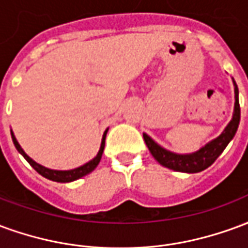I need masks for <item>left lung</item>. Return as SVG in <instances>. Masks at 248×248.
Here are the masks:
<instances>
[{
  "mask_svg": "<svg viewBox=\"0 0 248 248\" xmlns=\"http://www.w3.org/2000/svg\"><path fill=\"white\" fill-rule=\"evenodd\" d=\"M232 83H234L235 93L232 118L229 122V124L224 127L223 131L220 133V135L214 138L213 140L207 142L199 150L194 151V153H188V154H178V153H174V151H170L165 149V147H162L151 137L143 133V140L146 142V146L149 147L151 155L155 158V161L159 165L167 167L170 170H174V171L187 172V174L201 172L213 165L215 159L223 153L227 145L232 140V138L235 137V133L238 130V126H239V92H238V86L235 83L234 78H232Z\"/></svg>",
  "mask_w": 248,
  "mask_h": 248,
  "instance_id": "1",
  "label": "left lung"
}]
</instances>
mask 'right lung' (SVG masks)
<instances>
[{
    "label": "right lung",
    "instance_id": "add662e5",
    "mask_svg": "<svg viewBox=\"0 0 248 248\" xmlns=\"http://www.w3.org/2000/svg\"><path fill=\"white\" fill-rule=\"evenodd\" d=\"M108 130H105V133L102 135V140H101V146H99V150H98L97 155L93 158L92 161H89L85 165H82L79 167H76V169H71V170H53V169H49V167H45L40 165V163H37L35 161H33L31 158H30L26 153L24 151V149L19 146L18 140L16 138V135H14L13 130H10V133H12V140H13V143L16 146V149L18 150V153L21 155L24 156L26 161L29 162L30 166L34 169L35 171L41 174L42 177L47 178V179H50L53 182H60V183H67V182H73V181H77V179H79L82 177H86L87 174H90L92 171L95 170V167L98 166V163L101 161V158H102L103 154V149H105V140H106V134H108Z\"/></svg>",
    "mask_w": 248,
    "mask_h": 248
}]
</instances>
